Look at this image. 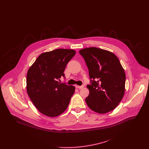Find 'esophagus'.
<instances>
[{"label": "esophagus", "mask_w": 149, "mask_h": 149, "mask_svg": "<svg viewBox=\"0 0 149 149\" xmlns=\"http://www.w3.org/2000/svg\"><path fill=\"white\" fill-rule=\"evenodd\" d=\"M84 87V86H75V87H76L77 88H78V89H81V88H82Z\"/></svg>", "instance_id": "esophagus-1"}]
</instances>
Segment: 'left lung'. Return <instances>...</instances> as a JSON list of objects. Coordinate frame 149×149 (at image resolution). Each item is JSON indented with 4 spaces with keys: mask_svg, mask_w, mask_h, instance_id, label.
<instances>
[{
    "mask_svg": "<svg viewBox=\"0 0 149 149\" xmlns=\"http://www.w3.org/2000/svg\"><path fill=\"white\" fill-rule=\"evenodd\" d=\"M89 71L90 91L86 102L93 111L104 114L113 110L125 91V74L118 58L113 53L95 47L81 49Z\"/></svg>",
    "mask_w": 149,
    "mask_h": 149,
    "instance_id": "8db88e82",
    "label": "left lung"
}]
</instances>
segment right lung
Segmentation results:
<instances>
[{
  "label": "right lung",
  "instance_id": "1",
  "mask_svg": "<svg viewBox=\"0 0 149 149\" xmlns=\"http://www.w3.org/2000/svg\"><path fill=\"white\" fill-rule=\"evenodd\" d=\"M73 49H57L41 54L28 71L27 93L36 108L48 117H56L67 109L75 87L58 81L68 62L75 55Z\"/></svg>",
  "mask_w": 149,
  "mask_h": 149
}]
</instances>
